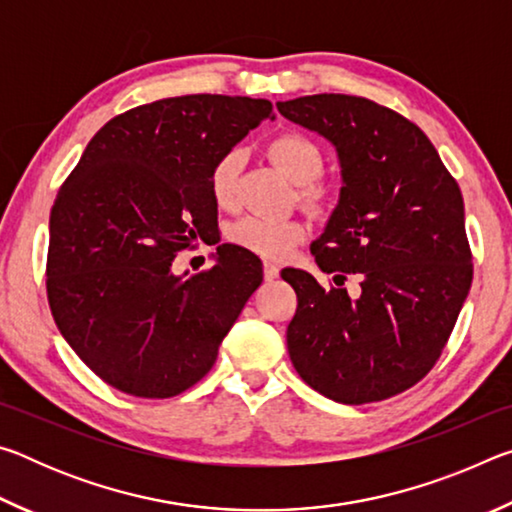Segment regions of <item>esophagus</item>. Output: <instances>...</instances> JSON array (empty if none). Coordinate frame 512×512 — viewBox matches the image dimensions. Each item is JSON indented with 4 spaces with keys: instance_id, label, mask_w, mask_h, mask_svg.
<instances>
[{
    "instance_id": "esophagus-1",
    "label": "esophagus",
    "mask_w": 512,
    "mask_h": 512,
    "mask_svg": "<svg viewBox=\"0 0 512 512\" xmlns=\"http://www.w3.org/2000/svg\"><path fill=\"white\" fill-rule=\"evenodd\" d=\"M280 275V268H277L275 264H271V262H264V277L268 282L271 280H275V277Z\"/></svg>"
}]
</instances>
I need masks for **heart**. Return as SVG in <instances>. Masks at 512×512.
I'll list each match as a JSON object with an SVG mask.
<instances>
[{"mask_svg":"<svg viewBox=\"0 0 512 512\" xmlns=\"http://www.w3.org/2000/svg\"><path fill=\"white\" fill-rule=\"evenodd\" d=\"M268 155L284 176L298 183L302 201L314 210L325 207L332 198L320 173L325 169V155L311 137L302 133H282L268 144ZM241 149L221 153L210 171V192L219 207H232L237 201V180L241 169ZM309 228L298 219H268V216H241L225 230L230 244L266 259H284L293 248L307 239Z\"/></svg>","mask_w":512,"mask_h":512,"instance_id":"1","label":"heart"}]
</instances>
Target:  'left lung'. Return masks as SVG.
<instances>
[{
  "mask_svg": "<svg viewBox=\"0 0 512 512\" xmlns=\"http://www.w3.org/2000/svg\"><path fill=\"white\" fill-rule=\"evenodd\" d=\"M277 110L336 146L341 201L311 255L334 284L284 268L298 296L293 368L320 395L368 404L409 391L436 366L472 284L461 187L411 119L352 94ZM357 274L352 301L340 287Z\"/></svg>",
  "mask_w": 512,
  "mask_h": 512,
  "instance_id": "8db88e82",
  "label": "left lung"
}]
</instances>
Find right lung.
I'll list each match as a JSON object with an SVG mask.
<instances>
[{"mask_svg": "<svg viewBox=\"0 0 512 512\" xmlns=\"http://www.w3.org/2000/svg\"><path fill=\"white\" fill-rule=\"evenodd\" d=\"M271 112L266 99L225 94L144 103L112 117L58 189L47 250L51 316L117 391L167 400L192 388L262 284L259 259L230 244L187 280L171 264L219 230L212 164Z\"/></svg>", "mask_w": 512, "mask_h": 512, "instance_id": "obj_1", "label": "right lung"}]
</instances>
